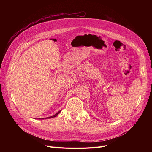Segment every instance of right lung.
Returning <instances> with one entry per match:
<instances>
[{
	"label": "right lung",
	"instance_id": "right-lung-1",
	"mask_svg": "<svg viewBox=\"0 0 152 152\" xmlns=\"http://www.w3.org/2000/svg\"><path fill=\"white\" fill-rule=\"evenodd\" d=\"M60 111H61V110H60L58 112H57V113H56L55 115H53V116H50V117H47V118H39V119H50V118H54V117H55V116H57L60 113Z\"/></svg>",
	"mask_w": 152,
	"mask_h": 152
}]
</instances>
